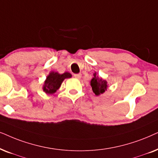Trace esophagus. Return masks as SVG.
I'll return each instance as SVG.
<instances>
[{"label": "esophagus", "mask_w": 158, "mask_h": 158, "mask_svg": "<svg viewBox=\"0 0 158 158\" xmlns=\"http://www.w3.org/2000/svg\"><path fill=\"white\" fill-rule=\"evenodd\" d=\"M74 77L77 78V79H81V73H76V74H74Z\"/></svg>", "instance_id": "esophagus-1"}]
</instances>
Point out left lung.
Returning <instances> with one entry per match:
<instances>
[{
  "instance_id": "1",
  "label": "left lung",
  "mask_w": 158,
  "mask_h": 158,
  "mask_svg": "<svg viewBox=\"0 0 158 158\" xmlns=\"http://www.w3.org/2000/svg\"><path fill=\"white\" fill-rule=\"evenodd\" d=\"M93 78L90 81V85L92 87V89L97 96L100 95V94L104 93L105 91L108 87V82L101 77H99L97 75V73L94 72L93 74Z\"/></svg>"
}]
</instances>
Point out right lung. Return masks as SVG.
Masks as SVG:
<instances>
[{"instance_id": "obj_1", "label": "right lung", "mask_w": 158, "mask_h": 158, "mask_svg": "<svg viewBox=\"0 0 158 158\" xmlns=\"http://www.w3.org/2000/svg\"><path fill=\"white\" fill-rule=\"evenodd\" d=\"M71 74L69 72H65L62 74H60L58 72L52 71L49 73L46 78L44 85L43 87V91L47 94H54L61 85L63 81L65 79L71 78Z\"/></svg>"}]
</instances>
